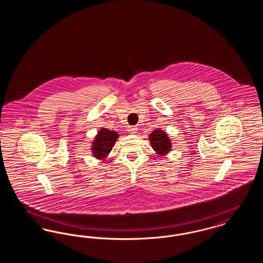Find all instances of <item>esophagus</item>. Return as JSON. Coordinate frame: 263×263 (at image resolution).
Segmentation results:
<instances>
[{"label": "esophagus", "mask_w": 263, "mask_h": 263, "mask_svg": "<svg viewBox=\"0 0 263 263\" xmlns=\"http://www.w3.org/2000/svg\"><path fill=\"white\" fill-rule=\"evenodd\" d=\"M127 131H128L129 133L134 134V133H136V132H137V127H135V126H129V127H128V129H127Z\"/></svg>", "instance_id": "1"}]
</instances>
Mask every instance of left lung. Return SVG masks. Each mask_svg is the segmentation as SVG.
<instances>
[{"mask_svg":"<svg viewBox=\"0 0 263 263\" xmlns=\"http://www.w3.org/2000/svg\"><path fill=\"white\" fill-rule=\"evenodd\" d=\"M149 140L152 148L156 152L157 155H159V157L167 155L172 150L171 139L167 136V134L160 128L154 130L149 135Z\"/></svg>","mask_w":263,"mask_h":263,"instance_id":"left-lung-1","label":"left lung"}]
</instances>
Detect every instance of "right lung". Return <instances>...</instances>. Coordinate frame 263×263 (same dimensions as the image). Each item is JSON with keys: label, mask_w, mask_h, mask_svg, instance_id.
Instances as JSON below:
<instances>
[{"label": "right lung", "mask_w": 263, "mask_h": 263, "mask_svg": "<svg viewBox=\"0 0 263 263\" xmlns=\"http://www.w3.org/2000/svg\"><path fill=\"white\" fill-rule=\"evenodd\" d=\"M119 135L113 130H108L106 128H100L97 136L91 145V153L95 158L100 161H104L108 154L112 150L113 146Z\"/></svg>", "instance_id": "obj_1"}]
</instances>
